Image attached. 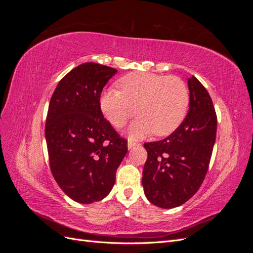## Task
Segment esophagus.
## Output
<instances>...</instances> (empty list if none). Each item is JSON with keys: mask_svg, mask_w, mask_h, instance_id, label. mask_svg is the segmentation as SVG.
<instances>
[{"mask_svg": "<svg viewBox=\"0 0 253 253\" xmlns=\"http://www.w3.org/2000/svg\"><path fill=\"white\" fill-rule=\"evenodd\" d=\"M136 145H139V143H138V142H135V141H133V140H128V141H127V148H128V149H132V148L136 147Z\"/></svg>", "mask_w": 253, "mask_h": 253, "instance_id": "obj_1", "label": "esophagus"}]
</instances>
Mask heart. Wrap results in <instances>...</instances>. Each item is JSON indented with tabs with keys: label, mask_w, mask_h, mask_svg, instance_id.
Instances as JSON below:
<instances>
[{
	"label": "heart",
	"mask_w": 253,
	"mask_h": 253,
	"mask_svg": "<svg viewBox=\"0 0 253 253\" xmlns=\"http://www.w3.org/2000/svg\"><path fill=\"white\" fill-rule=\"evenodd\" d=\"M118 85L121 91L114 88L103 91L100 109L117 128L138 114L140 117L129 127V134L136 138L152 132L156 136L169 135L186 117L190 93L186 83L178 77L131 73L120 78Z\"/></svg>",
	"instance_id": "heart-1"
}]
</instances>
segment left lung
Wrapping results in <instances>:
<instances>
[{
  "instance_id": "obj_1",
  "label": "left lung",
  "mask_w": 253,
  "mask_h": 253,
  "mask_svg": "<svg viewBox=\"0 0 253 253\" xmlns=\"http://www.w3.org/2000/svg\"><path fill=\"white\" fill-rule=\"evenodd\" d=\"M189 112L167 138L145 142L148 158L142 186L150 203L164 209L185 204L202 186L216 138L217 117L212 99L194 76L189 78Z\"/></svg>"
}]
</instances>
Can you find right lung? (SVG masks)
I'll use <instances>...</instances> for the list:
<instances>
[{"instance_id": "add662e5", "label": "right lung", "mask_w": 253, "mask_h": 253, "mask_svg": "<svg viewBox=\"0 0 253 253\" xmlns=\"http://www.w3.org/2000/svg\"><path fill=\"white\" fill-rule=\"evenodd\" d=\"M117 70L83 63L60 80L45 125L49 167L63 192L80 204L99 202L115 183L127 140L100 109L101 91Z\"/></svg>"}]
</instances>
